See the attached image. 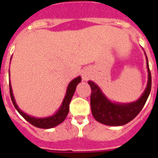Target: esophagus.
<instances>
[{"label":"esophagus","mask_w":158,"mask_h":158,"mask_svg":"<svg viewBox=\"0 0 158 158\" xmlns=\"http://www.w3.org/2000/svg\"><path fill=\"white\" fill-rule=\"evenodd\" d=\"M82 78H83V79H84V80H87V79L89 78V74H87L86 72H84V73L82 74Z\"/></svg>","instance_id":"obj_1"}]
</instances>
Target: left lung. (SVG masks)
<instances>
[{
    "label": "left lung",
    "mask_w": 158,
    "mask_h": 158,
    "mask_svg": "<svg viewBox=\"0 0 158 158\" xmlns=\"http://www.w3.org/2000/svg\"><path fill=\"white\" fill-rule=\"evenodd\" d=\"M144 54L147 60L148 83L143 94L136 101L125 103L113 102L106 96L98 84L91 80L88 82L92 90L90 98L92 114L97 121L106 125L120 126L131 121L142 110L149 96L152 86L151 73L145 52Z\"/></svg>",
    "instance_id": "obj_1"
}]
</instances>
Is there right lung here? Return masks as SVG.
Masks as SVG:
<instances>
[{
  "label": "right lung",
  "mask_w": 158,
  "mask_h": 158,
  "mask_svg": "<svg viewBox=\"0 0 158 158\" xmlns=\"http://www.w3.org/2000/svg\"><path fill=\"white\" fill-rule=\"evenodd\" d=\"M81 82V77L78 76L74 78L73 80L69 82L68 84V87L66 89V92L64 94V98L62 101L61 104L58 108V110L52 115L47 116V117H35V116H32V115H28L27 113L23 112V110H20V108L19 107L17 103H16L15 99L14 97L13 90H12V87L10 84V98L12 100L15 107L18 112L28 122H29L31 125H34L35 127L41 128V129H51L53 128L56 125H60L64 120L66 118L68 113H69V103L71 101L73 95H74L75 89H76L77 85Z\"/></svg>",
  "instance_id": "1"
}]
</instances>
